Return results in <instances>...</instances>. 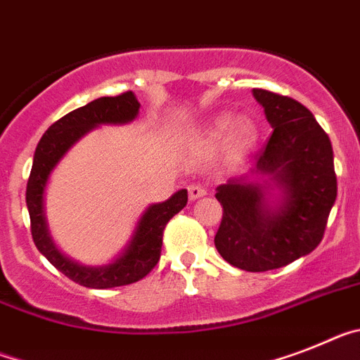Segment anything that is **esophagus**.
Masks as SVG:
<instances>
[{"mask_svg": "<svg viewBox=\"0 0 360 360\" xmlns=\"http://www.w3.org/2000/svg\"><path fill=\"white\" fill-rule=\"evenodd\" d=\"M206 192H208V190H206L205 184H201V183L190 184V186H188L190 201H195V199H199V198H205Z\"/></svg>", "mask_w": 360, "mask_h": 360, "instance_id": "34e87169", "label": "esophagus"}]
</instances>
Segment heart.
Returning a JSON list of instances; mask_svg holds the SVG:
<instances>
[{"label": "heart", "mask_w": 360, "mask_h": 360, "mask_svg": "<svg viewBox=\"0 0 360 360\" xmlns=\"http://www.w3.org/2000/svg\"><path fill=\"white\" fill-rule=\"evenodd\" d=\"M205 134L210 141H219L228 136L226 143L230 152L233 155H245L257 141V124L250 117L233 120L232 114H219L208 123Z\"/></svg>", "instance_id": "obj_1"}]
</instances>
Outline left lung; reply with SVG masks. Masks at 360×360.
<instances>
[{
	"label": "left lung",
	"instance_id": "1",
	"mask_svg": "<svg viewBox=\"0 0 360 360\" xmlns=\"http://www.w3.org/2000/svg\"><path fill=\"white\" fill-rule=\"evenodd\" d=\"M254 96L274 132L250 174L217 186L223 219L215 248L232 266L268 271L308 255L323 240L337 176L330 137L304 105L262 89ZM274 188L281 192L275 203L267 198Z\"/></svg>",
	"mask_w": 360,
	"mask_h": 360
}]
</instances>
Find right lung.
Returning a JSON list of instances; mask_svg holds the SVG:
<instances>
[{
	"label": "right lung",
	"instance_id": "add662e5",
	"mask_svg": "<svg viewBox=\"0 0 360 360\" xmlns=\"http://www.w3.org/2000/svg\"><path fill=\"white\" fill-rule=\"evenodd\" d=\"M139 101L132 92H123L114 98H99L89 105L68 112L61 120L50 124L34 152L32 170L27 183V206L30 214V232L34 245L61 274L86 288L105 290L137 283L154 270L161 257L162 232L177 212L188 202V192L179 190L165 202L150 205L141 215L132 239L120 257L105 266H83L65 257L50 239L46 228L43 195L50 172L61 161L72 145L99 124H123L136 120Z\"/></svg>",
	"mask_w": 360,
	"mask_h": 360
}]
</instances>
